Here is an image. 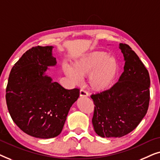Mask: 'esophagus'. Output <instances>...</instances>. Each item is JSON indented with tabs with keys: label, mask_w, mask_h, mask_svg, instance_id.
Returning <instances> with one entry per match:
<instances>
[{
	"label": "esophagus",
	"mask_w": 160,
	"mask_h": 160,
	"mask_svg": "<svg viewBox=\"0 0 160 160\" xmlns=\"http://www.w3.org/2000/svg\"><path fill=\"white\" fill-rule=\"evenodd\" d=\"M80 96L81 97H87L88 96V93L87 91H85L84 89H82L80 90Z\"/></svg>",
	"instance_id": "34e87169"
}]
</instances>
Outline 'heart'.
Wrapping results in <instances>:
<instances>
[{"mask_svg": "<svg viewBox=\"0 0 160 160\" xmlns=\"http://www.w3.org/2000/svg\"><path fill=\"white\" fill-rule=\"evenodd\" d=\"M63 71L75 84L82 78L89 76V84L95 91H102L111 85L119 71V62L114 56L103 51L87 53L73 63V67L65 65Z\"/></svg>", "mask_w": 160, "mask_h": 160, "instance_id": "1", "label": "heart"}]
</instances>
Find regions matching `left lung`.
Here are the masks:
<instances>
[{
	"mask_svg": "<svg viewBox=\"0 0 160 160\" xmlns=\"http://www.w3.org/2000/svg\"><path fill=\"white\" fill-rule=\"evenodd\" d=\"M125 61L124 72L108 90L92 95L95 111L92 122L102 138H120L136 128L147 112L150 99V77L134 51L119 43Z\"/></svg>",
	"mask_w": 160,
	"mask_h": 160,
	"instance_id": "obj_1",
	"label": "left lung"
}]
</instances>
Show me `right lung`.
I'll use <instances>...</instances> for the list:
<instances>
[{"instance_id":"1","label":"right lung","mask_w":160,"mask_h":160,"mask_svg":"<svg viewBox=\"0 0 160 160\" xmlns=\"http://www.w3.org/2000/svg\"><path fill=\"white\" fill-rule=\"evenodd\" d=\"M53 47H32L13 66L6 100L13 121L30 136L47 139L58 136L67 116L79 97V89H67L47 74L57 64Z\"/></svg>"}]
</instances>
